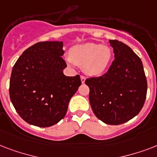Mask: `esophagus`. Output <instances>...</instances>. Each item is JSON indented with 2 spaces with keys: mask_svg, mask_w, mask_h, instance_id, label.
Listing matches in <instances>:
<instances>
[{
  "mask_svg": "<svg viewBox=\"0 0 157 157\" xmlns=\"http://www.w3.org/2000/svg\"><path fill=\"white\" fill-rule=\"evenodd\" d=\"M81 82H82V84H84L85 83V81H86V77H85L84 76H81Z\"/></svg>",
  "mask_w": 157,
  "mask_h": 157,
  "instance_id": "esophagus-1",
  "label": "esophagus"
}]
</instances>
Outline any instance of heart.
I'll use <instances>...</instances> for the list:
<instances>
[{
    "label": "heart",
    "mask_w": 157,
    "mask_h": 157,
    "mask_svg": "<svg viewBox=\"0 0 157 157\" xmlns=\"http://www.w3.org/2000/svg\"><path fill=\"white\" fill-rule=\"evenodd\" d=\"M112 57L111 48L97 43L88 42L76 45L70 50L66 61L70 64L82 67L89 76H97L105 71Z\"/></svg>",
    "instance_id": "1"
}]
</instances>
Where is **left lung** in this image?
Masks as SVG:
<instances>
[{"label": "left lung", "instance_id": "obj_1", "mask_svg": "<svg viewBox=\"0 0 157 157\" xmlns=\"http://www.w3.org/2000/svg\"><path fill=\"white\" fill-rule=\"evenodd\" d=\"M115 59L108 71L99 77L86 79L89 99L94 113L107 124H123L144 107L147 83L141 59L131 48L109 40Z\"/></svg>", "mask_w": 157, "mask_h": 157}]
</instances>
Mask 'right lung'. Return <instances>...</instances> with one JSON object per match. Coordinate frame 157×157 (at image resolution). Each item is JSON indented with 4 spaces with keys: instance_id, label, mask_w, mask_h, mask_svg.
<instances>
[{
    "instance_id": "1",
    "label": "right lung",
    "mask_w": 157,
    "mask_h": 157,
    "mask_svg": "<svg viewBox=\"0 0 157 157\" xmlns=\"http://www.w3.org/2000/svg\"><path fill=\"white\" fill-rule=\"evenodd\" d=\"M63 41H43L28 48L14 64L10 97L28 124L50 127L67 113L69 101L81 85L79 75L66 76Z\"/></svg>"
}]
</instances>
